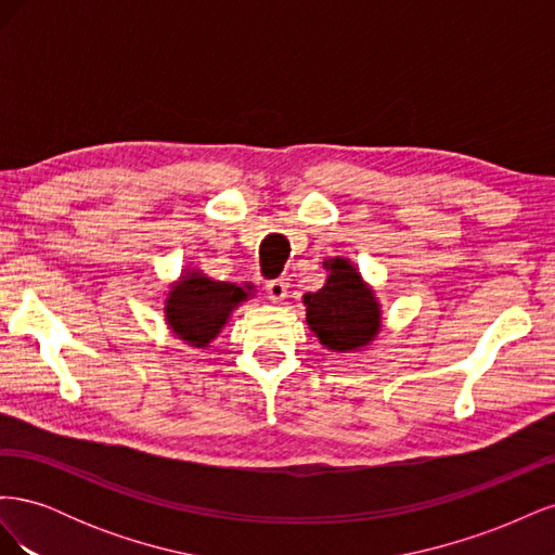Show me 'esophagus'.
Masks as SVG:
<instances>
[{
    "label": "esophagus",
    "mask_w": 555,
    "mask_h": 555,
    "mask_svg": "<svg viewBox=\"0 0 555 555\" xmlns=\"http://www.w3.org/2000/svg\"><path fill=\"white\" fill-rule=\"evenodd\" d=\"M266 294H268V298L273 300V304H280V300H284V298H287V294H289L287 280H271V282H266Z\"/></svg>",
    "instance_id": "esophagus-1"
}]
</instances>
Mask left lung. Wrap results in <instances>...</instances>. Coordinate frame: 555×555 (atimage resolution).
<instances>
[{"label":"left lung","instance_id":"1","mask_svg":"<svg viewBox=\"0 0 555 555\" xmlns=\"http://www.w3.org/2000/svg\"><path fill=\"white\" fill-rule=\"evenodd\" d=\"M324 266L331 273L324 287L304 296L308 324L319 343L333 351L361 349L382 326L377 300L347 259L335 257Z\"/></svg>","mask_w":555,"mask_h":555}]
</instances>
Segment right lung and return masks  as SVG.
<instances>
[{
  "label": "right lung",
  "instance_id": "right-lung-1",
  "mask_svg": "<svg viewBox=\"0 0 555 555\" xmlns=\"http://www.w3.org/2000/svg\"><path fill=\"white\" fill-rule=\"evenodd\" d=\"M251 289V287H247ZM247 298L238 284L215 282L198 271H190L166 298V322L171 331L192 347H208L229 314Z\"/></svg>",
  "mask_w": 555,
  "mask_h": 555
}]
</instances>
